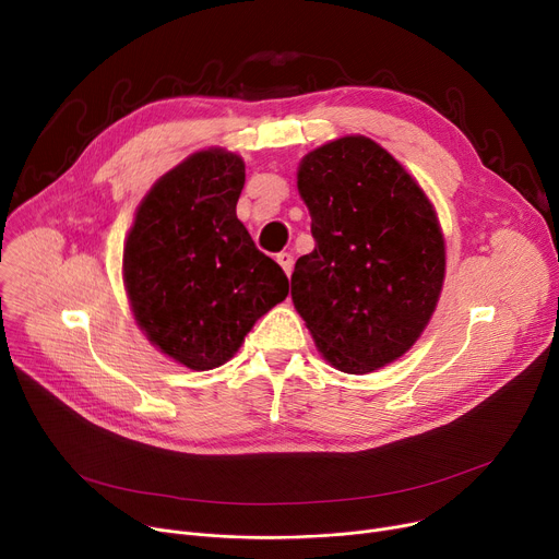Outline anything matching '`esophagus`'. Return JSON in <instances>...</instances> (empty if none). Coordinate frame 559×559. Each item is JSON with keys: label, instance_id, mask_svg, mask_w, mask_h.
Segmentation results:
<instances>
[{"label": "esophagus", "instance_id": "1", "mask_svg": "<svg viewBox=\"0 0 559 559\" xmlns=\"http://www.w3.org/2000/svg\"><path fill=\"white\" fill-rule=\"evenodd\" d=\"M276 262L281 264V267H283V272L289 276L292 274V270H295V258H292L289 253H276Z\"/></svg>", "mask_w": 559, "mask_h": 559}]
</instances>
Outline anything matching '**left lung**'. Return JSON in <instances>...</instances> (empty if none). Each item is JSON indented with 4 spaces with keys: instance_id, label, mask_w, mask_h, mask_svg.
<instances>
[{
    "instance_id": "1",
    "label": "left lung",
    "mask_w": 559,
    "mask_h": 559,
    "mask_svg": "<svg viewBox=\"0 0 559 559\" xmlns=\"http://www.w3.org/2000/svg\"><path fill=\"white\" fill-rule=\"evenodd\" d=\"M314 251L292 301L324 358L369 373L417 342L444 283V238L424 190L380 144L346 135L299 167Z\"/></svg>"
}]
</instances>
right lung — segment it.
Segmentation results:
<instances>
[{
  "label": "right lung",
  "instance_id": "add662e5",
  "mask_svg": "<svg viewBox=\"0 0 559 559\" xmlns=\"http://www.w3.org/2000/svg\"><path fill=\"white\" fill-rule=\"evenodd\" d=\"M245 163L192 154L140 203L124 245V283L140 329L194 371L233 358L255 321L287 297V276L235 215Z\"/></svg>",
  "mask_w": 559,
  "mask_h": 559
}]
</instances>
